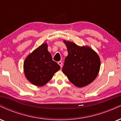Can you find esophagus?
<instances>
[{"mask_svg": "<svg viewBox=\"0 0 121 121\" xmlns=\"http://www.w3.org/2000/svg\"><path fill=\"white\" fill-rule=\"evenodd\" d=\"M58 64H59L60 66V67L62 68V62L61 61H59V62H58Z\"/></svg>", "mask_w": 121, "mask_h": 121, "instance_id": "34e87169", "label": "esophagus"}]
</instances>
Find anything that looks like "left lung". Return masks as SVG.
Returning <instances> with one entry per match:
<instances>
[{"label": "left lung", "mask_w": 121, "mask_h": 121, "mask_svg": "<svg viewBox=\"0 0 121 121\" xmlns=\"http://www.w3.org/2000/svg\"><path fill=\"white\" fill-rule=\"evenodd\" d=\"M68 55L65 59L62 72L76 86L84 87L96 78L100 68V59L88 47H80L64 41Z\"/></svg>", "instance_id": "8db88e82"}]
</instances>
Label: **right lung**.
<instances>
[{
    "label": "right lung",
    "mask_w": 121,
    "mask_h": 121,
    "mask_svg": "<svg viewBox=\"0 0 121 121\" xmlns=\"http://www.w3.org/2000/svg\"><path fill=\"white\" fill-rule=\"evenodd\" d=\"M60 69V65L52 60L46 43L41 44L30 54L24 63L27 78L32 84L39 86L48 82Z\"/></svg>",
    "instance_id": "add662e5"
}]
</instances>
